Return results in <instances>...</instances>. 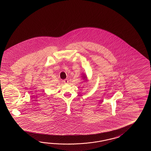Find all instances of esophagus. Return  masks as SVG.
I'll list each match as a JSON object with an SVG mask.
<instances>
[{
    "label": "esophagus",
    "mask_w": 151,
    "mask_h": 151,
    "mask_svg": "<svg viewBox=\"0 0 151 151\" xmlns=\"http://www.w3.org/2000/svg\"><path fill=\"white\" fill-rule=\"evenodd\" d=\"M63 83L65 84H67V83H68V79H65V80H63Z\"/></svg>",
    "instance_id": "1"
}]
</instances>
